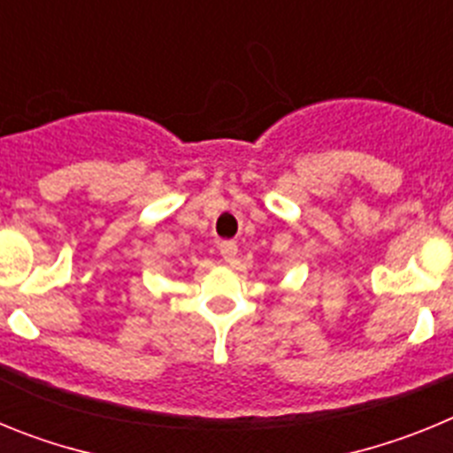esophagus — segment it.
I'll list each match as a JSON object with an SVG mask.
<instances>
[{
    "mask_svg": "<svg viewBox=\"0 0 453 453\" xmlns=\"http://www.w3.org/2000/svg\"><path fill=\"white\" fill-rule=\"evenodd\" d=\"M219 254L226 263H234L235 256H238V245H235L234 240H224L222 245H219Z\"/></svg>",
    "mask_w": 453,
    "mask_h": 453,
    "instance_id": "1",
    "label": "esophagus"
}]
</instances>
